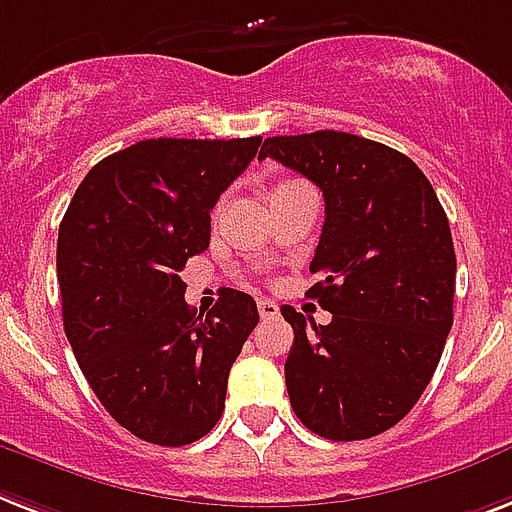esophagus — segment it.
Wrapping results in <instances>:
<instances>
[{
  "label": "esophagus",
  "mask_w": 512,
  "mask_h": 512,
  "mask_svg": "<svg viewBox=\"0 0 512 512\" xmlns=\"http://www.w3.org/2000/svg\"><path fill=\"white\" fill-rule=\"evenodd\" d=\"M259 314H261V320H275L277 314H280V306L275 304V301H259Z\"/></svg>",
  "instance_id": "obj_1"
}]
</instances>
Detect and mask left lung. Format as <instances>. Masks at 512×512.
Returning a JSON list of instances; mask_svg holds the SVG:
<instances>
[{
  "label": "left lung",
  "instance_id": "obj_1",
  "mask_svg": "<svg viewBox=\"0 0 512 512\" xmlns=\"http://www.w3.org/2000/svg\"><path fill=\"white\" fill-rule=\"evenodd\" d=\"M275 158L322 190L325 224L306 296L333 314L306 325L293 306L290 407L322 439L378 436L415 407L452 330L455 245L431 182L407 155L346 132L269 137Z\"/></svg>",
  "mask_w": 512,
  "mask_h": 512
}]
</instances>
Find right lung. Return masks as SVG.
I'll use <instances>...</instances> for the list:
<instances>
[{
    "label": "right lung",
    "instance_id": "1",
    "mask_svg": "<svg viewBox=\"0 0 512 512\" xmlns=\"http://www.w3.org/2000/svg\"><path fill=\"white\" fill-rule=\"evenodd\" d=\"M261 137L142 140L102 158L57 232L63 325L84 378L137 439L185 447L224 412L227 378L259 309L224 288L203 317L179 272L211 243V208Z\"/></svg>",
    "mask_w": 512,
    "mask_h": 512
}]
</instances>
